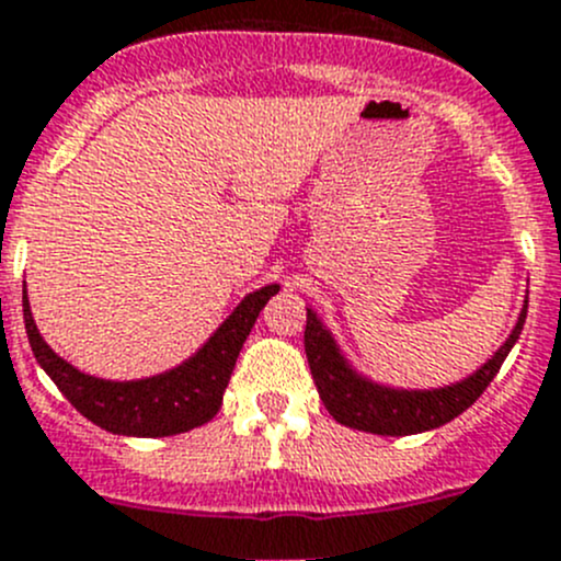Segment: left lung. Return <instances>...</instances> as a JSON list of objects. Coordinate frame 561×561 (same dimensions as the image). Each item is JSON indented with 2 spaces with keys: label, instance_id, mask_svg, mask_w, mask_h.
Segmentation results:
<instances>
[{
  "label": "left lung",
  "instance_id": "left-lung-1",
  "mask_svg": "<svg viewBox=\"0 0 561 561\" xmlns=\"http://www.w3.org/2000/svg\"><path fill=\"white\" fill-rule=\"evenodd\" d=\"M529 296L524 298L518 320L499 351L482 367L466 378L433 389H402V386L380 383L364 375L336 342L334 331L323 323L312 307H307V331H304V351L309 369L320 391L325 411L353 431L375 433V436H413L447 425L455 416L471 408L477 397L496 378L499 367L518 342L526 323Z\"/></svg>",
  "mask_w": 561,
  "mask_h": 561
}]
</instances>
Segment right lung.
<instances>
[{
	"instance_id": "add662e5",
	"label": "right lung",
	"mask_w": 561,
	"mask_h": 561,
	"mask_svg": "<svg viewBox=\"0 0 561 561\" xmlns=\"http://www.w3.org/2000/svg\"><path fill=\"white\" fill-rule=\"evenodd\" d=\"M279 293V285H265L243 296V301L227 314L219 329L175 367L164 373L134 380L95 378L81 373L59 353L51 351L32 318L24 285V325L32 353L48 378L70 400V405L87 416L92 425L134 438H164L194 431L216 416L221 408L232 367L268 298Z\"/></svg>"
}]
</instances>
